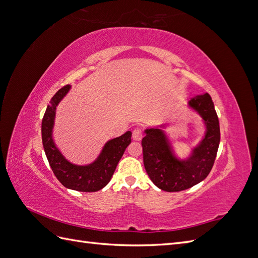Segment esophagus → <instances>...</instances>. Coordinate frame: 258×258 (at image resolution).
Returning <instances> with one entry per match:
<instances>
[{
  "label": "esophagus",
  "mask_w": 258,
  "mask_h": 258,
  "mask_svg": "<svg viewBox=\"0 0 258 258\" xmlns=\"http://www.w3.org/2000/svg\"><path fill=\"white\" fill-rule=\"evenodd\" d=\"M144 132L142 127H136L133 130V140L135 141H141L143 139Z\"/></svg>",
  "instance_id": "obj_1"
}]
</instances>
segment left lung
Returning a JSON list of instances; mask_svg holds the SVG:
<instances>
[{"mask_svg":"<svg viewBox=\"0 0 258 258\" xmlns=\"http://www.w3.org/2000/svg\"><path fill=\"white\" fill-rule=\"evenodd\" d=\"M188 107L202 118L205 135L188 157L179 158L163 130L165 125L148 127L142 140L143 160L148 177L159 189L177 192L205 180L211 171L220 144V125L209 93L191 98Z\"/></svg>","mask_w":258,"mask_h":258,"instance_id":"1","label":"left lung"}]
</instances>
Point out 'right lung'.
I'll return each instance as SVG.
<instances>
[{
	"mask_svg": "<svg viewBox=\"0 0 258 258\" xmlns=\"http://www.w3.org/2000/svg\"><path fill=\"white\" fill-rule=\"evenodd\" d=\"M71 87L64 86L58 90L47 105L46 112L41 122V140L46 157L56 178L66 188L82 191V192H95L110 182L115 171L119 159L122 158L125 149L130 145L132 132L127 131L121 136L107 141L98 158L88 165L73 164L66 158L57 148L52 139V128L55 124L56 109L60 101L67 95Z\"/></svg>",
	"mask_w": 258,
	"mask_h": 258,
	"instance_id": "right-lung-1",
	"label": "right lung"
}]
</instances>
